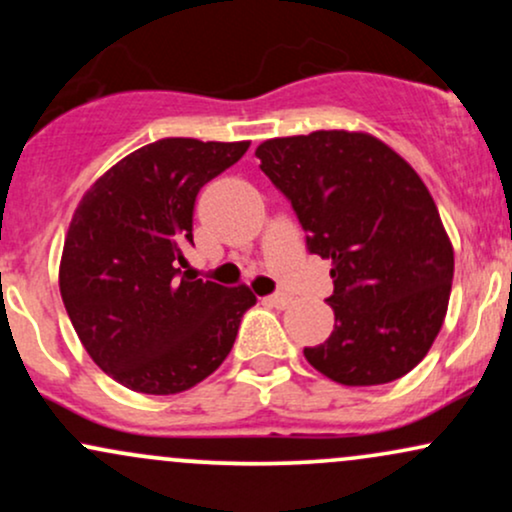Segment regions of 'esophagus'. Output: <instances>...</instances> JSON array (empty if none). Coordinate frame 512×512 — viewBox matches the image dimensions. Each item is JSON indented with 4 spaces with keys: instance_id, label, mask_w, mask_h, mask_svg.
<instances>
[{
    "instance_id": "obj_1",
    "label": "esophagus",
    "mask_w": 512,
    "mask_h": 512,
    "mask_svg": "<svg viewBox=\"0 0 512 512\" xmlns=\"http://www.w3.org/2000/svg\"><path fill=\"white\" fill-rule=\"evenodd\" d=\"M264 301H267V303L272 305V308H276V310H284L286 305L291 303V296H289V293L279 291V293H272V296H267V298H264Z\"/></svg>"
}]
</instances>
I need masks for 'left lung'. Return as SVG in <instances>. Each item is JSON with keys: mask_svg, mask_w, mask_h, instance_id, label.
Listing matches in <instances>:
<instances>
[{"mask_svg": "<svg viewBox=\"0 0 512 512\" xmlns=\"http://www.w3.org/2000/svg\"><path fill=\"white\" fill-rule=\"evenodd\" d=\"M310 255L332 260L334 330L303 354L339 385H385L431 349L448 310L452 245L416 170L370 134L320 129L257 146Z\"/></svg>", "mask_w": 512, "mask_h": 512, "instance_id": "8db88e82", "label": "left lung"}]
</instances>
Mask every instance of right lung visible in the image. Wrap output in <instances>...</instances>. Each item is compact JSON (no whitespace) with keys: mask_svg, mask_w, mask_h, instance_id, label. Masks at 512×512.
Wrapping results in <instances>:
<instances>
[{"mask_svg":"<svg viewBox=\"0 0 512 512\" xmlns=\"http://www.w3.org/2000/svg\"><path fill=\"white\" fill-rule=\"evenodd\" d=\"M248 142L158 139L86 192L60 264L64 308L96 366L142 395L202 383L233 349L248 286L180 272L199 190L240 161Z\"/></svg>","mask_w":512,"mask_h":512,"instance_id":"1","label":"right lung"}]
</instances>
